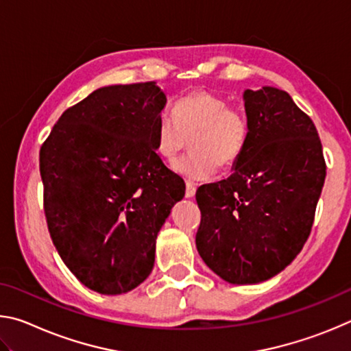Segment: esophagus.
<instances>
[{
    "instance_id": "obj_1",
    "label": "esophagus",
    "mask_w": 351,
    "mask_h": 351,
    "mask_svg": "<svg viewBox=\"0 0 351 351\" xmlns=\"http://www.w3.org/2000/svg\"><path fill=\"white\" fill-rule=\"evenodd\" d=\"M195 192H197V186L193 182H187L186 184V198H193Z\"/></svg>"
}]
</instances>
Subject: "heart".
I'll list each match as a JSON object with an SVG mask.
<instances>
[{
    "label": "heart",
    "mask_w": 351,
    "mask_h": 351,
    "mask_svg": "<svg viewBox=\"0 0 351 351\" xmlns=\"http://www.w3.org/2000/svg\"><path fill=\"white\" fill-rule=\"evenodd\" d=\"M189 138L193 153L176 162L175 170L189 180H207L217 165L230 169L240 159L249 138L247 117L217 94L190 91L176 100L173 116L164 112L156 121V152L165 161H175Z\"/></svg>",
    "instance_id": "b5f03b06"
}]
</instances>
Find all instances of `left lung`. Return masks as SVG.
I'll list each match as a JSON object with an SVG mask.
<instances>
[{"instance_id": "1", "label": "left lung", "mask_w": 351, "mask_h": 351, "mask_svg": "<svg viewBox=\"0 0 351 351\" xmlns=\"http://www.w3.org/2000/svg\"><path fill=\"white\" fill-rule=\"evenodd\" d=\"M245 150L228 180L197 190V249L223 280L252 285L277 276L311 232L326 165L317 130L287 91L243 94Z\"/></svg>"}]
</instances>
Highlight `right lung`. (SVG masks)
I'll return each mask as SVG.
<instances>
[{"label": "right lung", "instance_id": "right-lung-1", "mask_svg": "<svg viewBox=\"0 0 351 351\" xmlns=\"http://www.w3.org/2000/svg\"><path fill=\"white\" fill-rule=\"evenodd\" d=\"M156 82L104 86L63 112L40 150L45 215L63 263L96 293L150 276L156 237L186 184L156 153Z\"/></svg>", "mask_w": 351, "mask_h": 351}]
</instances>
